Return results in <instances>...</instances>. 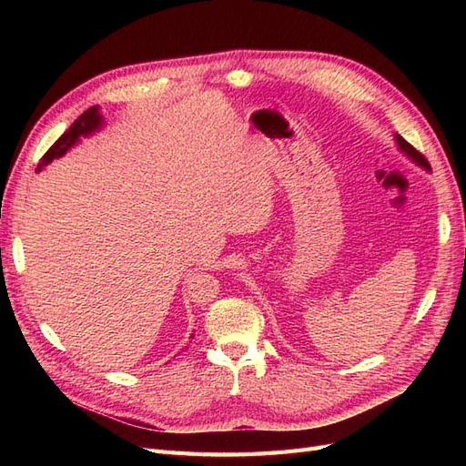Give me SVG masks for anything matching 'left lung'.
<instances>
[{"label": "left lung", "mask_w": 466, "mask_h": 466, "mask_svg": "<svg viewBox=\"0 0 466 466\" xmlns=\"http://www.w3.org/2000/svg\"><path fill=\"white\" fill-rule=\"evenodd\" d=\"M394 139H397V146H399V149H400L404 155H408V159H412L416 165L424 167L426 171H431V167H430V163H428V159L424 157V155H421L416 147H412L410 144H408L402 136H399V134H397V136H394Z\"/></svg>", "instance_id": "1"}]
</instances>
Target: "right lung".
Wrapping results in <instances>:
<instances>
[{
	"label": "right lung",
	"mask_w": 466,
	"mask_h": 466,
	"mask_svg": "<svg viewBox=\"0 0 466 466\" xmlns=\"http://www.w3.org/2000/svg\"><path fill=\"white\" fill-rule=\"evenodd\" d=\"M101 126H103V116H101V112H98V106L87 108L72 126H69V128H67L58 139H56L54 146H52L45 155H42V159H40V163H38L36 171H40L42 167H46V165L52 163L54 159L62 157V155H64L66 151L72 149V147L79 142L81 137L91 136L93 132L101 130Z\"/></svg>",
	"instance_id": "obj_1"
}]
</instances>
